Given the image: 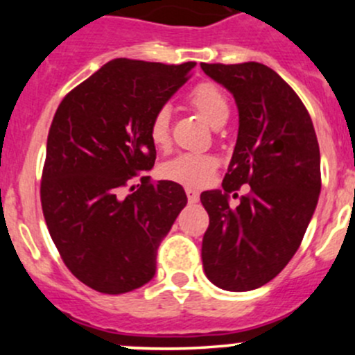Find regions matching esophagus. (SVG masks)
I'll use <instances>...</instances> for the list:
<instances>
[{"mask_svg": "<svg viewBox=\"0 0 355 355\" xmlns=\"http://www.w3.org/2000/svg\"><path fill=\"white\" fill-rule=\"evenodd\" d=\"M185 192H187V199H189V202H192V204H196V202H199V191H196V189H192V187H187L185 189Z\"/></svg>", "mask_w": 355, "mask_h": 355, "instance_id": "esophagus-1", "label": "esophagus"}]
</instances>
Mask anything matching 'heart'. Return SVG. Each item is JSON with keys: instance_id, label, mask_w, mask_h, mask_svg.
Wrapping results in <instances>:
<instances>
[{"instance_id": "obj_1", "label": "heart", "mask_w": 355, "mask_h": 355, "mask_svg": "<svg viewBox=\"0 0 355 355\" xmlns=\"http://www.w3.org/2000/svg\"><path fill=\"white\" fill-rule=\"evenodd\" d=\"M189 103L209 121L213 127L225 123L230 114L227 96L213 82H200L189 94ZM149 139L157 149H164L170 144V110L159 108L149 121ZM218 166V159L204 153H182L171 157L161 166V175L166 180L202 187L213 177Z\"/></svg>"}]
</instances>
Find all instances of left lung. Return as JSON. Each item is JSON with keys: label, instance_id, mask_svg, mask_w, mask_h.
Returning a JSON list of instances; mask_svg holds the SVG:
<instances>
[{"label": "left lung", "instance_id": "obj_1", "mask_svg": "<svg viewBox=\"0 0 355 355\" xmlns=\"http://www.w3.org/2000/svg\"><path fill=\"white\" fill-rule=\"evenodd\" d=\"M207 77L232 92L239 135L223 191H206L209 214L202 266L211 284L247 292L273 280L299 249L321 192L316 132L287 82L263 63H200ZM249 183L251 194L230 207L227 194Z\"/></svg>", "mask_w": 355, "mask_h": 355}]
</instances>
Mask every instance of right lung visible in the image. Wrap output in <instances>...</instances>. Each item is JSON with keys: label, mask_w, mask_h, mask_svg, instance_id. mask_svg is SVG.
I'll list each match as a JSON object with an SVG mask.
<instances>
[{"label": "right lung", "mask_w": 355, "mask_h": 355, "mask_svg": "<svg viewBox=\"0 0 355 355\" xmlns=\"http://www.w3.org/2000/svg\"><path fill=\"white\" fill-rule=\"evenodd\" d=\"M194 67L111 60L56 110L42 170V213L68 270L98 292L116 295L148 284L157 247L187 204L182 185L151 184L146 171L156 159L149 121ZM134 176L141 177V187L125 196Z\"/></svg>", "instance_id": "right-lung-1"}]
</instances>
